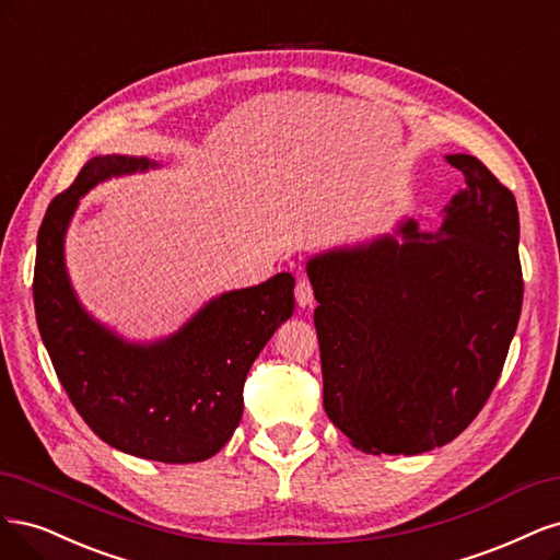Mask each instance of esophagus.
<instances>
[{"instance_id": "obj_1", "label": "esophagus", "mask_w": 560, "mask_h": 560, "mask_svg": "<svg viewBox=\"0 0 560 560\" xmlns=\"http://www.w3.org/2000/svg\"><path fill=\"white\" fill-rule=\"evenodd\" d=\"M295 300H298L302 310H304V306L314 304V288H312V283L306 277H300L298 283H295Z\"/></svg>"}]
</instances>
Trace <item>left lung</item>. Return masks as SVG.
<instances>
[{
    "label": "left lung",
    "mask_w": 560,
    "mask_h": 560,
    "mask_svg": "<svg viewBox=\"0 0 560 560\" xmlns=\"http://www.w3.org/2000/svg\"><path fill=\"white\" fill-rule=\"evenodd\" d=\"M446 162L465 188L438 234L409 219L402 244L384 234L306 262L323 407L365 454L417 456L456 440L489 400L518 326L514 195L475 155Z\"/></svg>",
    "instance_id": "8db88e82"
}]
</instances>
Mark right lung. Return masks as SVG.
Masks as SVG:
<instances>
[{"instance_id": "1", "label": "right lung", "mask_w": 560, "mask_h": 560, "mask_svg": "<svg viewBox=\"0 0 560 560\" xmlns=\"http://www.w3.org/2000/svg\"><path fill=\"white\" fill-rule=\"evenodd\" d=\"M149 158L97 155L48 205L37 237L34 312L71 405L95 435L125 454L200 463L232 438L244 382L262 347L293 316V275L207 302L186 326L151 345L125 341L90 316L65 267V234L79 197L109 176L147 172Z\"/></svg>"}]
</instances>
